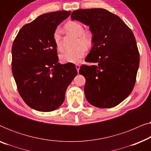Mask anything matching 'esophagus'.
Returning a JSON list of instances; mask_svg holds the SVG:
<instances>
[{"mask_svg":"<svg viewBox=\"0 0 151 151\" xmlns=\"http://www.w3.org/2000/svg\"><path fill=\"white\" fill-rule=\"evenodd\" d=\"M76 69H77V71H78V72L79 71V69H80V65H76Z\"/></svg>","mask_w":151,"mask_h":151,"instance_id":"1","label":"esophagus"}]
</instances>
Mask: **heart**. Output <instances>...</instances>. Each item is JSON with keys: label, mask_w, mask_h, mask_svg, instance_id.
Masks as SVG:
<instances>
[{"label": "heart", "mask_w": 151, "mask_h": 151, "mask_svg": "<svg viewBox=\"0 0 151 151\" xmlns=\"http://www.w3.org/2000/svg\"><path fill=\"white\" fill-rule=\"evenodd\" d=\"M65 29L68 32L78 36L77 41L78 48L74 50L67 51L60 55V59L64 64L78 63L85 55L86 49H90L93 44V35L90 31L84 30L83 25L76 21H71L65 24ZM53 42L58 51H63V45L62 43L60 30L59 29L55 30L53 33Z\"/></svg>", "instance_id": "obj_1"}]
</instances>
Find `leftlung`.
<instances>
[{"mask_svg": "<svg viewBox=\"0 0 151 151\" xmlns=\"http://www.w3.org/2000/svg\"><path fill=\"white\" fill-rule=\"evenodd\" d=\"M72 20L89 26L93 45L79 73L86 79V100L98 108H112L133 89L139 65V53L131 29L119 16L104 9H79Z\"/></svg>", "mask_w": 151, "mask_h": 151, "instance_id": "1", "label": "left lung"}]
</instances>
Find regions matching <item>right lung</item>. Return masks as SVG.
I'll return each mask as SVG.
<instances>
[{"label": "right lung", "instance_id": "add662e5", "mask_svg": "<svg viewBox=\"0 0 151 151\" xmlns=\"http://www.w3.org/2000/svg\"><path fill=\"white\" fill-rule=\"evenodd\" d=\"M70 14L58 11L39 16L22 27L13 42L12 69L18 93L35 110L49 112L60 106L78 73L74 64L58 63L53 38L58 25Z\"/></svg>", "mask_w": 151, "mask_h": 151}]
</instances>
